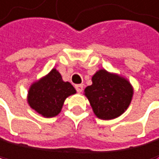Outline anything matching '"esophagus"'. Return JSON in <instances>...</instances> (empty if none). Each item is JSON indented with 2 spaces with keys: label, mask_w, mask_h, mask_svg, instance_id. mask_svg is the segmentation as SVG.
I'll list each match as a JSON object with an SVG mask.
<instances>
[{
  "label": "esophagus",
  "mask_w": 159,
  "mask_h": 159,
  "mask_svg": "<svg viewBox=\"0 0 159 159\" xmlns=\"http://www.w3.org/2000/svg\"><path fill=\"white\" fill-rule=\"evenodd\" d=\"M75 88L78 93H81L83 91V84H77V85H75Z\"/></svg>",
  "instance_id": "34e87169"
}]
</instances>
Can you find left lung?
Segmentation results:
<instances>
[{"mask_svg": "<svg viewBox=\"0 0 159 159\" xmlns=\"http://www.w3.org/2000/svg\"><path fill=\"white\" fill-rule=\"evenodd\" d=\"M92 82L84 92L99 119H115L128 109L134 91L127 79L101 69L92 77Z\"/></svg>", "mask_w": 159, "mask_h": 159, "instance_id": "1", "label": "left lung"}]
</instances>
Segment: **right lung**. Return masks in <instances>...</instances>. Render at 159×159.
Returning a JSON list of instances; mask_svg holds the SVG:
<instances>
[{"label": "right lung", "instance_id": "add662e5", "mask_svg": "<svg viewBox=\"0 0 159 159\" xmlns=\"http://www.w3.org/2000/svg\"><path fill=\"white\" fill-rule=\"evenodd\" d=\"M76 93L69 82H64L56 69L52 70L30 88L27 102L38 114L45 118L60 113L65 99Z\"/></svg>", "mask_w": 159, "mask_h": 159}]
</instances>
